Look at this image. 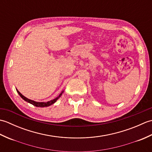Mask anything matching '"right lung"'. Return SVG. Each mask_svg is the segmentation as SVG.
<instances>
[{"instance_id": "right-lung-1", "label": "right lung", "mask_w": 152, "mask_h": 152, "mask_svg": "<svg viewBox=\"0 0 152 152\" xmlns=\"http://www.w3.org/2000/svg\"><path fill=\"white\" fill-rule=\"evenodd\" d=\"M16 90H17V92L18 93V94L19 95V96H20L24 100V101L28 102V103H30V104H32L35 106H37V107H47V106H50V105H51V104H54V103L57 101V100L58 99H59L61 95H62L63 93V91H63L62 92H61V93H60V95H59V96H58L57 97H56V99H53V100H51V101H48V102H36V101H33V100L28 99H27V97H25V96L21 94V93L18 91V90L17 89H16Z\"/></svg>"}]
</instances>
